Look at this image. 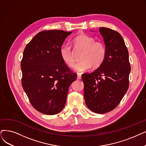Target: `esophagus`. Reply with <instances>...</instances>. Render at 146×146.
I'll list each match as a JSON object with an SVG mask.
<instances>
[{
    "mask_svg": "<svg viewBox=\"0 0 146 146\" xmlns=\"http://www.w3.org/2000/svg\"><path fill=\"white\" fill-rule=\"evenodd\" d=\"M77 78L80 80L81 78V73H77Z\"/></svg>",
    "mask_w": 146,
    "mask_h": 146,
    "instance_id": "esophagus-1",
    "label": "esophagus"
}]
</instances>
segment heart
Here are the masks:
<instances>
[{
    "mask_svg": "<svg viewBox=\"0 0 146 146\" xmlns=\"http://www.w3.org/2000/svg\"><path fill=\"white\" fill-rule=\"evenodd\" d=\"M95 39L86 34L75 36L72 43L75 50H83L81 60L75 64L74 68L78 71L88 70L92 65L96 68L101 65L106 59L107 50L105 44L101 41H95ZM60 57L69 67L74 66L75 62L74 51L68 44H63L60 48Z\"/></svg>",
    "mask_w": 146,
    "mask_h": 146,
    "instance_id": "1",
    "label": "heart"
}]
</instances>
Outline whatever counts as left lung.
Returning a JSON list of instances; mask_svg holds the SVG:
<instances>
[{"instance_id": "obj_1", "label": "left lung", "mask_w": 146, "mask_h": 146, "mask_svg": "<svg viewBox=\"0 0 146 146\" xmlns=\"http://www.w3.org/2000/svg\"><path fill=\"white\" fill-rule=\"evenodd\" d=\"M100 32L106 44V59L95 71L83 74L81 78L87 107L94 113L104 114L117 107L126 93L131 66L121 35L107 27H100Z\"/></svg>"}]
</instances>
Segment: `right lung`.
Wrapping results in <instances>:
<instances>
[{"instance_id":"add662e5","label":"right lung","mask_w":146,"mask_h":146,"mask_svg":"<svg viewBox=\"0 0 146 146\" xmlns=\"http://www.w3.org/2000/svg\"><path fill=\"white\" fill-rule=\"evenodd\" d=\"M72 32H39L25 48L21 62V84L38 111L59 113L65 106L69 86L77 79L60 55V48Z\"/></svg>"}]
</instances>
